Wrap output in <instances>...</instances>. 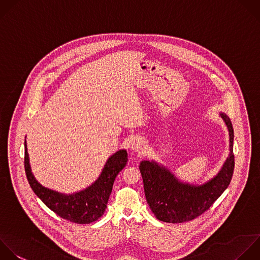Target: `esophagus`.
Segmentation results:
<instances>
[{
  "mask_svg": "<svg viewBox=\"0 0 260 260\" xmlns=\"http://www.w3.org/2000/svg\"><path fill=\"white\" fill-rule=\"evenodd\" d=\"M131 147L135 151H142L145 148V141L142 138H136L132 141Z\"/></svg>",
  "mask_w": 260,
  "mask_h": 260,
  "instance_id": "1",
  "label": "esophagus"
}]
</instances>
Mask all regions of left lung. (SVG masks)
<instances>
[{"label":"left lung","instance_id":"left-lung-1","mask_svg":"<svg viewBox=\"0 0 260 260\" xmlns=\"http://www.w3.org/2000/svg\"><path fill=\"white\" fill-rule=\"evenodd\" d=\"M220 116L230 134V154L219 174L208 183L198 187L183 184L155 162H140L146 201L157 219L172 223L195 219L208 210L228 188L235 167L234 130L229 117L224 114Z\"/></svg>","mask_w":260,"mask_h":260}]
</instances>
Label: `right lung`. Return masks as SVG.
<instances>
[{
  "mask_svg": "<svg viewBox=\"0 0 260 260\" xmlns=\"http://www.w3.org/2000/svg\"><path fill=\"white\" fill-rule=\"evenodd\" d=\"M24 168L34 192L55 213L75 223H89L98 220L105 212L117 175L127 164L126 150H120L107 161L96 182L76 194L65 195L43 187L34 177L28 159L27 147L24 149Z\"/></svg>",
  "mask_w": 260,
  "mask_h": 260,
  "instance_id": "add662e5",
  "label": "right lung"
}]
</instances>
